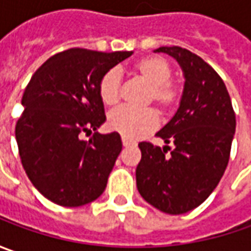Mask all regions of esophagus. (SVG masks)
Segmentation results:
<instances>
[{
	"label": "esophagus",
	"mask_w": 251,
	"mask_h": 251,
	"mask_svg": "<svg viewBox=\"0 0 251 251\" xmlns=\"http://www.w3.org/2000/svg\"><path fill=\"white\" fill-rule=\"evenodd\" d=\"M123 145H124L126 148H128V147H132V145H135V142H134V141L128 140V138H126V137H123Z\"/></svg>",
	"instance_id": "obj_1"
}]
</instances>
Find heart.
Here are the masks:
<instances>
[{"mask_svg": "<svg viewBox=\"0 0 251 251\" xmlns=\"http://www.w3.org/2000/svg\"><path fill=\"white\" fill-rule=\"evenodd\" d=\"M132 71L142 81L150 85L148 101H155L162 110H169L177 104L180 89L170 81L172 68L169 63L156 55L144 57L132 65ZM121 76L117 70H110L101 76L99 82V96L104 104H114L120 96ZM158 126V114L151 107L134 109L130 106H120L110 111L109 127L126 138L138 140L155 130Z\"/></svg>", "mask_w": 251, "mask_h": 251, "instance_id": "obj_1", "label": "heart"}]
</instances>
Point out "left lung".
Instances as JSON below:
<instances>
[{
    "label": "left lung",
    "mask_w": 251,
    "mask_h": 251,
    "mask_svg": "<svg viewBox=\"0 0 251 251\" xmlns=\"http://www.w3.org/2000/svg\"><path fill=\"white\" fill-rule=\"evenodd\" d=\"M155 53L177 61L184 88L177 111L156 132L166 145L138 144L142 156L135 170L137 188L152 207L178 215L202 204L224 176L236 116L222 78L201 57L177 46Z\"/></svg>",
    "instance_id": "8db88e82"
}]
</instances>
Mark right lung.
Segmentation results:
<instances>
[{
  "mask_svg": "<svg viewBox=\"0 0 251 251\" xmlns=\"http://www.w3.org/2000/svg\"><path fill=\"white\" fill-rule=\"evenodd\" d=\"M132 51L70 49L33 74L15 127L22 166L40 194L63 207L100 197L123 144L119 132L99 134L106 121L99 96L101 76ZM95 131L89 141L82 132Z\"/></svg>",
  "mask_w": 251,
  "mask_h": 251,
  "instance_id": "right-lung-1",
  "label": "right lung"
}]
</instances>
